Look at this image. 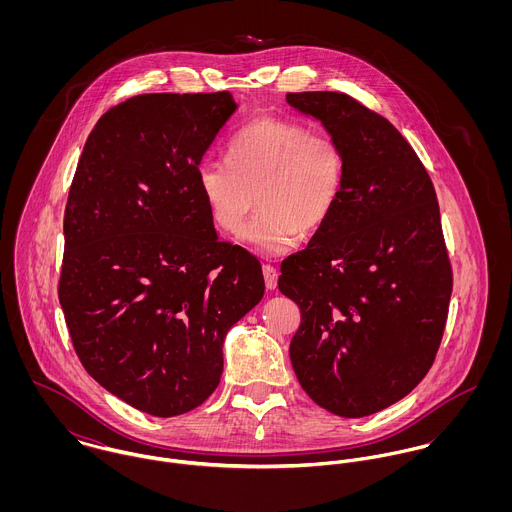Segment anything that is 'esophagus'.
Masks as SVG:
<instances>
[{
  "mask_svg": "<svg viewBox=\"0 0 512 512\" xmlns=\"http://www.w3.org/2000/svg\"><path fill=\"white\" fill-rule=\"evenodd\" d=\"M262 274H264V282H266V288L268 290H276L278 286V270L270 264H264L262 266Z\"/></svg>",
  "mask_w": 512,
  "mask_h": 512,
  "instance_id": "1",
  "label": "esophagus"
}]
</instances>
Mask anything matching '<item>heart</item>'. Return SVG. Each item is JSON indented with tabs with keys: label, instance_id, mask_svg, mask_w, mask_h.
Instances as JSON below:
<instances>
[{
	"label": "heart",
	"instance_id": "heart-1",
	"mask_svg": "<svg viewBox=\"0 0 512 512\" xmlns=\"http://www.w3.org/2000/svg\"><path fill=\"white\" fill-rule=\"evenodd\" d=\"M345 185L341 146L301 122L264 116L246 124L228 144V163L197 167L199 195L213 224L238 234L258 203V217L242 242L262 254L292 250L301 234L333 217Z\"/></svg>",
	"mask_w": 512,
	"mask_h": 512
}]
</instances>
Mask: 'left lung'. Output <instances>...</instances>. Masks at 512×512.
Segmentation results:
<instances>
[{"label":"left lung","mask_w":512,"mask_h":512,"mask_svg":"<svg viewBox=\"0 0 512 512\" xmlns=\"http://www.w3.org/2000/svg\"><path fill=\"white\" fill-rule=\"evenodd\" d=\"M345 155L329 222L282 262L278 288L299 305L295 376L331 414L363 418L410 394L436 359L451 266L428 171L402 134L343 92H292Z\"/></svg>","instance_id":"1"}]
</instances>
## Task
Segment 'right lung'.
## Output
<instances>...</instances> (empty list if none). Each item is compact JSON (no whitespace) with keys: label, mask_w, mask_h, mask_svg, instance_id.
Segmentation results:
<instances>
[{"label":"right lung","mask_w":512,"mask_h":512,"mask_svg":"<svg viewBox=\"0 0 512 512\" xmlns=\"http://www.w3.org/2000/svg\"><path fill=\"white\" fill-rule=\"evenodd\" d=\"M236 110L226 90L134 96L96 122L74 173L59 282L74 351L157 418L215 392L226 333L264 295L260 262L220 242L197 187Z\"/></svg>","instance_id":"obj_1"}]
</instances>
